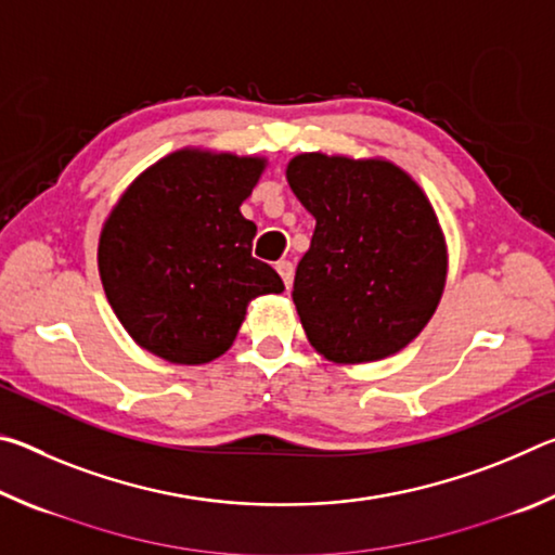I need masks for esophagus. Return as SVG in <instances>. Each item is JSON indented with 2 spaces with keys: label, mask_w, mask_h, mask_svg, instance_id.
I'll return each mask as SVG.
<instances>
[{
  "label": "esophagus",
  "mask_w": 555,
  "mask_h": 555,
  "mask_svg": "<svg viewBox=\"0 0 555 555\" xmlns=\"http://www.w3.org/2000/svg\"><path fill=\"white\" fill-rule=\"evenodd\" d=\"M276 271H279V276L284 279V284H286V288L294 284V264H291L288 259H281V261H276Z\"/></svg>",
  "instance_id": "obj_1"
}]
</instances>
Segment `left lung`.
<instances>
[{"label": "left lung", "instance_id": "left-lung-1", "mask_svg": "<svg viewBox=\"0 0 555 555\" xmlns=\"http://www.w3.org/2000/svg\"><path fill=\"white\" fill-rule=\"evenodd\" d=\"M286 178L315 218L291 294L308 340L337 364L399 352L436 313L448 274L424 191L382 158L300 154Z\"/></svg>", "mask_w": 555, "mask_h": 555}]
</instances>
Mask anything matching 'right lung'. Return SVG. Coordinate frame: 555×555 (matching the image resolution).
Instances as JSON below:
<instances>
[{
	"mask_svg": "<svg viewBox=\"0 0 555 555\" xmlns=\"http://www.w3.org/2000/svg\"><path fill=\"white\" fill-rule=\"evenodd\" d=\"M267 162L181 149L131 183L100 234L112 311L137 345L173 364L230 350L251 298L284 281L251 257L257 224L240 205Z\"/></svg>",
	"mask_w": 555,
	"mask_h": 555,
	"instance_id": "add662e5",
	"label": "right lung"
}]
</instances>
